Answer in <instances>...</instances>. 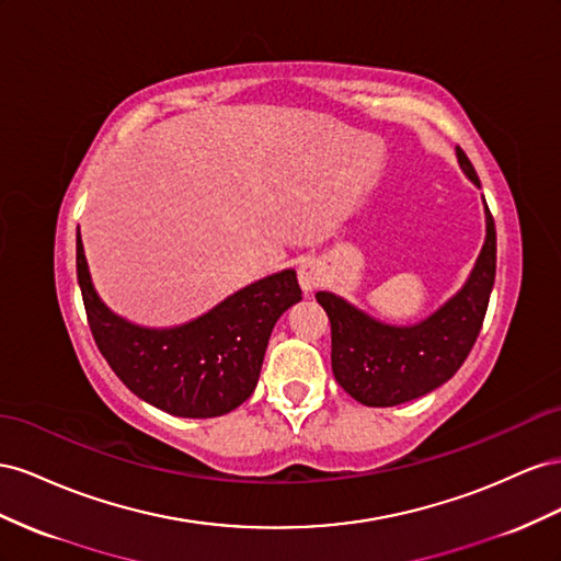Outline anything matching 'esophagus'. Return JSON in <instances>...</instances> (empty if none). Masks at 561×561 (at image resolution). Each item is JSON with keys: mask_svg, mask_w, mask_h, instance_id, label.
<instances>
[{"mask_svg": "<svg viewBox=\"0 0 561 561\" xmlns=\"http://www.w3.org/2000/svg\"><path fill=\"white\" fill-rule=\"evenodd\" d=\"M324 282V272H322V267H319L314 261H302L300 265H298V284H300V289L306 291V294H310V291H314L319 284Z\"/></svg>", "mask_w": 561, "mask_h": 561, "instance_id": "esophagus-1", "label": "esophagus"}]
</instances>
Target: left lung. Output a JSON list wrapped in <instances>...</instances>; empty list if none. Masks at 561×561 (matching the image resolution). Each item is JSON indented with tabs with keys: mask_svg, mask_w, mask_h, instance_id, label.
<instances>
[{
	"mask_svg": "<svg viewBox=\"0 0 561 561\" xmlns=\"http://www.w3.org/2000/svg\"><path fill=\"white\" fill-rule=\"evenodd\" d=\"M458 164L479 185L470 159ZM484 202L486 237L466 284L415 324H388L343 296L317 291L331 322V369L339 386L364 407H397L444 386L466 362L482 329L495 279V226Z\"/></svg>",
	"mask_w": 561,
	"mask_h": 561,
	"instance_id": "1",
	"label": "left lung"
}]
</instances>
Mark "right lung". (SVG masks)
Returning <instances> with one entry per match:
<instances>
[{
	"mask_svg": "<svg viewBox=\"0 0 561 561\" xmlns=\"http://www.w3.org/2000/svg\"><path fill=\"white\" fill-rule=\"evenodd\" d=\"M77 282L93 341L110 369L142 402L179 419H214L247 402L272 329L302 298L296 270H282L185 324L140 327L112 312L95 291L79 232Z\"/></svg>",
	"mask_w": 561,
	"mask_h": 561,
	"instance_id": "add662e5",
	"label": "right lung"
}]
</instances>
